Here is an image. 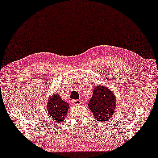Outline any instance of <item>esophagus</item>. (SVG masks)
Masks as SVG:
<instances>
[{
    "label": "esophagus",
    "instance_id": "1",
    "mask_svg": "<svg viewBox=\"0 0 158 158\" xmlns=\"http://www.w3.org/2000/svg\"><path fill=\"white\" fill-rule=\"evenodd\" d=\"M72 103L73 105H79L81 103V101H80L79 100H73Z\"/></svg>",
    "mask_w": 158,
    "mask_h": 158
}]
</instances>
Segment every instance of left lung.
Segmentation results:
<instances>
[{"instance_id": "1", "label": "left lung", "mask_w": 158, "mask_h": 158, "mask_svg": "<svg viewBox=\"0 0 158 158\" xmlns=\"http://www.w3.org/2000/svg\"><path fill=\"white\" fill-rule=\"evenodd\" d=\"M116 98L106 86H98L94 89L89 107L98 121H107L114 113Z\"/></svg>"}]
</instances>
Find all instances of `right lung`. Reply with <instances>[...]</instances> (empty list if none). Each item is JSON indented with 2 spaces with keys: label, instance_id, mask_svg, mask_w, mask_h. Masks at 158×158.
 Returning <instances> with one entry per match:
<instances>
[{
  "label": "right lung",
  "instance_id": "right-lung-1",
  "mask_svg": "<svg viewBox=\"0 0 158 158\" xmlns=\"http://www.w3.org/2000/svg\"><path fill=\"white\" fill-rule=\"evenodd\" d=\"M48 102L47 108L52 118L58 123L65 119L69 108L68 103L62 100L58 94H55L51 96Z\"/></svg>",
  "mask_w": 158,
  "mask_h": 158
}]
</instances>
